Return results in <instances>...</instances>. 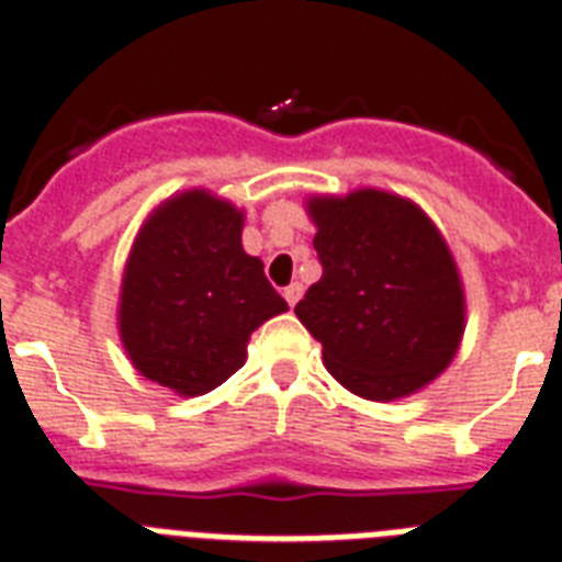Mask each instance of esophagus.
<instances>
[{"label":"esophagus","mask_w":562,"mask_h":562,"mask_svg":"<svg viewBox=\"0 0 562 562\" xmlns=\"http://www.w3.org/2000/svg\"><path fill=\"white\" fill-rule=\"evenodd\" d=\"M301 292H304V286H301L299 281H292L290 286H284V299H286V304H290V307H295V304H299Z\"/></svg>","instance_id":"1"}]
</instances>
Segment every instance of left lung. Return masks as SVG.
I'll return each instance as SVG.
<instances>
[{
	"label": "left lung",
	"mask_w": 562,
	"mask_h": 562,
	"mask_svg": "<svg viewBox=\"0 0 562 562\" xmlns=\"http://www.w3.org/2000/svg\"><path fill=\"white\" fill-rule=\"evenodd\" d=\"M307 212L322 278L295 315L330 375L373 402L422 391L465 333L462 278L434 221L382 189L310 198Z\"/></svg>",
	"instance_id": "1"
}]
</instances>
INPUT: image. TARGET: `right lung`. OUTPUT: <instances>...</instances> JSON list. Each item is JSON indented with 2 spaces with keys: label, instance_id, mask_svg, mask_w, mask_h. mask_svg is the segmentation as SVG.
Masks as SVG:
<instances>
[{
  "label": "right lung",
  "instance_id": "add662e5",
  "mask_svg": "<svg viewBox=\"0 0 562 562\" xmlns=\"http://www.w3.org/2000/svg\"><path fill=\"white\" fill-rule=\"evenodd\" d=\"M244 212L206 189L146 217L120 286V338L146 379L203 396L247 361V341L286 301L244 252Z\"/></svg>",
  "mask_w": 562,
  "mask_h": 562
}]
</instances>
